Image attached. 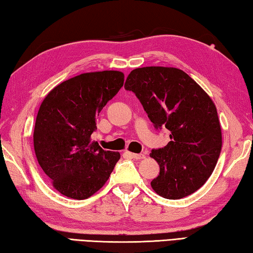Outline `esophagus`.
<instances>
[{
    "instance_id": "1",
    "label": "esophagus",
    "mask_w": 253,
    "mask_h": 253,
    "mask_svg": "<svg viewBox=\"0 0 253 253\" xmlns=\"http://www.w3.org/2000/svg\"><path fill=\"white\" fill-rule=\"evenodd\" d=\"M127 154L129 156H131V158H134V160H143V158H145L144 154H134V153H129V152H127Z\"/></svg>"
}]
</instances>
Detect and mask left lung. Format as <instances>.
<instances>
[{"label":"left lung","mask_w":253,"mask_h":253,"mask_svg":"<svg viewBox=\"0 0 253 253\" xmlns=\"http://www.w3.org/2000/svg\"><path fill=\"white\" fill-rule=\"evenodd\" d=\"M125 89L138 98L156 129L170 131V142L149 154L160 165L153 190L169 200L194 193L211 176L221 153V126L212 99L177 68H137L128 75Z\"/></svg>","instance_id":"1"}]
</instances>
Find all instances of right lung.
Listing matches in <instances>:
<instances>
[{
  "mask_svg": "<svg viewBox=\"0 0 253 253\" xmlns=\"http://www.w3.org/2000/svg\"><path fill=\"white\" fill-rule=\"evenodd\" d=\"M123 84L121 71L89 72L63 81L42 101L34 126V152L62 195L88 199L105 185L121 158L90 137L97 116Z\"/></svg>",
  "mask_w": 253,
  "mask_h": 253,
  "instance_id": "1",
  "label": "right lung"
}]
</instances>
